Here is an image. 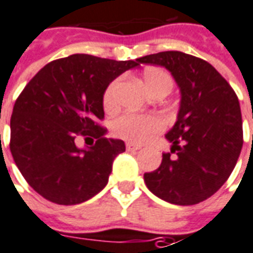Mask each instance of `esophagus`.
Wrapping results in <instances>:
<instances>
[{
    "label": "esophagus",
    "mask_w": 253,
    "mask_h": 253,
    "mask_svg": "<svg viewBox=\"0 0 253 253\" xmlns=\"http://www.w3.org/2000/svg\"><path fill=\"white\" fill-rule=\"evenodd\" d=\"M126 149L127 151H138V149H141V145L132 144V142H127Z\"/></svg>",
    "instance_id": "1"
}]
</instances>
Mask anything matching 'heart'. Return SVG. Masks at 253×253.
Returning a JSON list of instances; mask_svg holds the SVG:
<instances>
[{
    "label": "heart",
    "mask_w": 253,
    "mask_h": 253,
    "mask_svg": "<svg viewBox=\"0 0 253 253\" xmlns=\"http://www.w3.org/2000/svg\"><path fill=\"white\" fill-rule=\"evenodd\" d=\"M144 84L151 94L159 90H164L169 93L174 86V78L166 70L149 68L144 72ZM119 87H121V78H116L107 86V89L104 91L102 104L108 112H112L118 108ZM164 126L166 123L163 118H160L159 115L125 114L114 122V132L118 137L127 139V141L145 142L160 131H163Z\"/></svg>",
    "instance_id": "b5f03b06"
}]
</instances>
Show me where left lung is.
Returning <instances> with one entry per match:
<instances>
[{
    "instance_id": "1",
    "label": "left lung",
    "mask_w": 253,
    "mask_h": 253,
    "mask_svg": "<svg viewBox=\"0 0 253 253\" xmlns=\"http://www.w3.org/2000/svg\"><path fill=\"white\" fill-rule=\"evenodd\" d=\"M138 61L166 67L181 89L178 119L166 135L171 152L163 153L159 169L145 172V183L171 204H199L227 181L243 148L237 94L212 65L192 54L171 50Z\"/></svg>"
}]
</instances>
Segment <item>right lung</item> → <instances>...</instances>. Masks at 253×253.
I'll list each match as a JSON object with an SVG mask.
<instances>
[{
  "label": "right lung",
  "instance_id": "obj_1",
  "mask_svg": "<svg viewBox=\"0 0 253 253\" xmlns=\"http://www.w3.org/2000/svg\"><path fill=\"white\" fill-rule=\"evenodd\" d=\"M139 65L91 54L53 60L19 94L10 118L9 148L27 183L60 206L89 200L108 183L122 139L105 138L102 96L115 78ZM91 139L86 150L78 138Z\"/></svg>",
  "mask_w": 253,
  "mask_h": 253
}]
</instances>
